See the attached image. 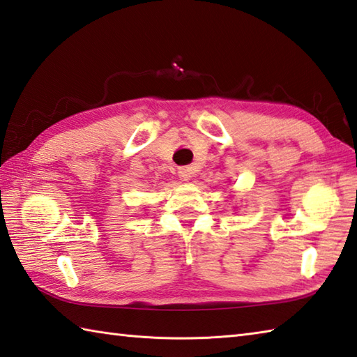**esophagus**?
<instances>
[{
  "mask_svg": "<svg viewBox=\"0 0 357 357\" xmlns=\"http://www.w3.org/2000/svg\"><path fill=\"white\" fill-rule=\"evenodd\" d=\"M192 174H194V168H192V166H183V168H178V176H180V178L189 180V178L192 177Z\"/></svg>",
  "mask_w": 357,
  "mask_h": 357,
  "instance_id": "1",
  "label": "esophagus"
}]
</instances>
